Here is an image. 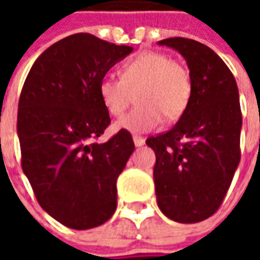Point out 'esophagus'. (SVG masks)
Here are the masks:
<instances>
[{"label":"esophagus","instance_id":"obj_1","mask_svg":"<svg viewBox=\"0 0 260 260\" xmlns=\"http://www.w3.org/2000/svg\"><path fill=\"white\" fill-rule=\"evenodd\" d=\"M133 142H135V145L137 146V147H140V146L145 145V139L142 137V136H133Z\"/></svg>","mask_w":260,"mask_h":260}]
</instances>
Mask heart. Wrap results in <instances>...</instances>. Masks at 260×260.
Returning a JSON list of instances; mask_svg holds the SVG:
<instances>
[{"label":"heart","mask_w":260,"mask_h":260,"mask_svg":"<svg viewBox=\"0 0 260 260\" xmlns=\"http://www.w3.org/2000/svg\"><path fill=\"white\" fill-rule=\"evenodd\" d=\"M120 79L107 75L98 92L105 110L120 117L137 101L132 113L115 123L128 132H149L162 121H175L184 114L191 100L192 85L188 69L181 62L159 52H147L125 62Z\"/></svg>","instance_id":"obj_1"}]
</instances>
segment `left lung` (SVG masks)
<instances>
[{
    "label": "left lung",
    "mask_w": 260,
    "mask_h": 260,
    "mask_svg": "<svg viewBox=\"0 0 260 260\" xmlns=\"http://www.w3.org/2000/svg\"><path fill=\"white\" fill-rule=\"evenodd\" d=\"M159 45L184 56L192 92L178 123L146 140L156 155V200L171 220L198 223L220 208L240 162L239 89L232 71L208 46L185 37Z\"/></svg>",
    "instance_id": "obj_1"
}]
</instances>
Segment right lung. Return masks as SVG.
<instances>
[{"mask_svg":"<svg viewBox=\"0 0 260 260\" xmlns=\"http://www.w3.org/2000/svg\"><path fill=\"white\" fill-rule=\"evenodd\" d=\"M133 47L76 33L37 57L18 101L21 168L46 213L69 229L104 224L117 208V178L135 150L120 130L95 142L110 125L98 85Z\"/></svg>","mask_w":260,"mask_h":260,"instance_id":"add662e5","label":"right lung"}]
</instances>
